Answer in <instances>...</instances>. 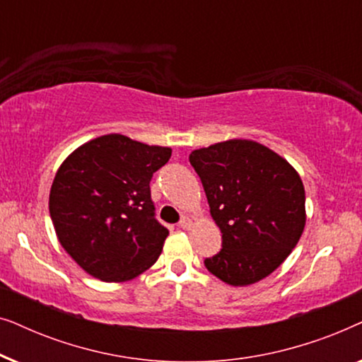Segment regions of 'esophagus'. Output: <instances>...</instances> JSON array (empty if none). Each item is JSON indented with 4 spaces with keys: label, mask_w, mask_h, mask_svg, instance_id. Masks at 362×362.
<instances>
[{
    "label": "esophagus",
    "mask_w": 362,
    "mask_h": 362,
    "mask_svg": "<svg viewBox=\"0 0 362 362\" xmlns=\"http://www.w3.org/2000/svg\"><path fill=\"white\" fill-rule=\"evenodd\" d=\"M191 219H187V217H182V219L180 221V227L181 229H185V230H187V229H191Z\"/></svg>",
    "instance_id": "esophagus-1"
}]
</instances>
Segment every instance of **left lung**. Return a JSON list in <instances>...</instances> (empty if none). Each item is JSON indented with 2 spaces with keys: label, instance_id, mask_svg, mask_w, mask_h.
<instances>
[{
  "label": "left lung",
  "instance_id": "1",
  "mask_svg": "<svg viewBox=\"0 0 362 362\" xmlns=\"http://www.w3.org/2000/svg\"><path fill=\"white\" fill-rule=\"evenodd\" d=\"M189 163L222 234V249L204 260L206 269L234 286L269 276L303 234L305 187L298 173L252 140L194 150Z\"/></svg>",
  "mask_w": 362,
  "mask_h": 362
}]
</instances>
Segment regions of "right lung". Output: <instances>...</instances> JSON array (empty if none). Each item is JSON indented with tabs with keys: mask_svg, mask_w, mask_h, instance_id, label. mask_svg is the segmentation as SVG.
<instances>
[{
	"mask_svg": "<svg viewBox=\"0 0 362 362\" xmlns=\"http://www.w3.org/2000/svg\"><path fill=\"white\" fill-rule=\"evenodd\" d=\"M171 148L112 133L78 146L62 163L49 212L64 250L103 281H127L158 260L168 229L155 217L150 181Z\"/></svg>",
	"mask_w": 362,
	"mask_h": 362,
	"instance_id": "add662e5",
	"label": "right lung"
}]
</instances>
